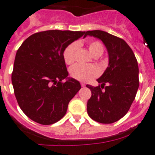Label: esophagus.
Returning a JSON list of instances; mask_svg holds the SVG:
<instances>
[{"label":"esophagus","mask_w":155,"mask_h":155,"mask_svg":"<svg viewBox=\"0 0 155 155\" xmlns=\"http://www.w3.org/2000/svg\"><path fill=\"white\" fill-rule=\"evenodd\" d=\"M81 85H82V87H85V83H84V82H81Z\"/></svg>","instance_id":"obj_1"}]
</instances>
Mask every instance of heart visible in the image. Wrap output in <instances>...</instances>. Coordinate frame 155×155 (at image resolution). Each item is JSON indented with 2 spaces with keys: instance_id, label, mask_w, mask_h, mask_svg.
Listing matches in <instances>:
<instances>
[{
  "instance_id": "obj_1",
  "label": "heart",
  "mask_w": 155,
  "mask_h": 155,
  "mask_svg": "<svg viewBox=\"0 0 155 155\" xmlns=\"http://www.w3.org/2000/svg\"><path fill=\"white\" fill-rule=\"evenodd\" d=\"M79 47L77 43H73L70 44L64 49L63 53L64 60L67 64H72L76 59V52ZM88 49L92 55L101 56L104 53V48L101 42L97 40H94L89 43ZM100 74V70L97 67L94 65H74L70 69V75L76 80L81 82H87L93 80L95 77Z\"/></svg>"
}]
</instances>
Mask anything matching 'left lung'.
Segmentation results:
<instances>
[{
  "instance_id": "left-lung-1",
  "label": "left lung",
  "mask_w": 155,
  "mask_h": 155,
  "mask_svg": "<svg viewBox=\"0 0 155 155\" xmlns=\"http://www.w3.org/2000/svg\"><path fill=\"white\" fill-rule=\"evenodd\" d=\"M87 35L102 40L109 53V66L97 79L101 85H86L91 91L87 112L95 121L112 124L127 113L135 99L140 84L138 63L123 39L99 30L87 31L84 37Z\"/></svg>"
}]
</instances>
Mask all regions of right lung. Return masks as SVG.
Segmentation results:
<instances>
[{
  "mask_svg": "<svg viewBox=\"0 0 155 155\" xmlns=\"http://www.w3.org/2000/svg\"><path fill=\"white\" fill-rule=\"evenodd\" d=\"M85 31L50 30L32 34L15 54L12 83L18 106L35 122L48 125L66 114L69 102L80 90L69 79L63 53Z\"/></svg>",
  "mask_w": 155,
  "mask_h": 155,
  "instance_id": "obj_1",
  "label": "right lung"
}]
</instances>
